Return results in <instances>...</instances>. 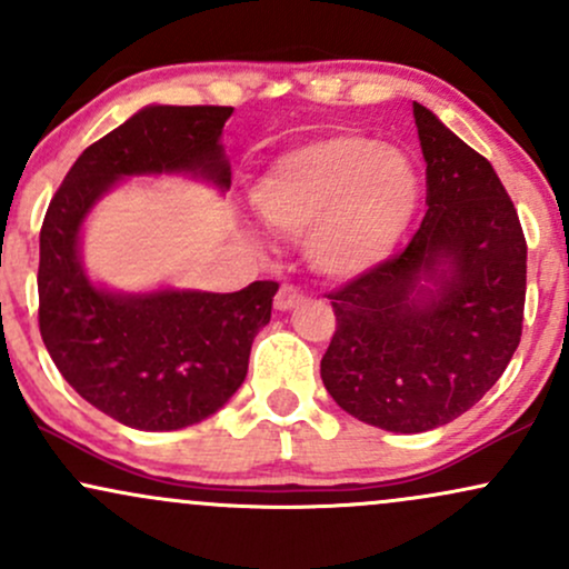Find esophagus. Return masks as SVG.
<instances>
[{
    "instance_id": "esophagus-1",
    "label": "esophagus",
    "mask_w": 569,
    "mask_h": 569,
    "mask_svg": "<svg viewBox=\"0 0 569 569\" xmlns=\"http://www.w3.org/2000/svg\"><path fill=\"white\" fill-rule=\"evenodd\" d=\"M302 299L305 297H302V291H299V289H293V286H280L278 293H276V310L289 312L299 302H302Z\"/></svg>"
}]
</instances>
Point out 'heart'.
Listing matches in <instances>:
<instances>
[{
    "label": "heart",
    "mask_w": 569,
    "mask_h": 569,
    "mask_svg": "<svg viewBox=\"0 0 569 569\" xmlns=\"http://www.w3.org/2000/svg\"><path fill=\"white\" fill-rule=\"evenodd\" d=\"M257 213L286 238H303L323 278L375 270L407 234L420 173L407 152L358 133H326L278 154L251 189Z\"/></svg>",
    "instance_id": "heart-1"
}]
</instances>
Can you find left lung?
I'll return each instance as SVG.
<instances>
[{
    "label": "left lung",
    "mask_w": 569,
    "mask_h": 569,
    "mask_svg": "<svg viewBox=\"0 0 569 569\" xmlns=\"http://www.w3.org/2000/svg\"><path fill=\"white\" fill-rule=\"evenodd\" d=\"M428 213L409 246L350 280L321 361L348 415L393 433L457 420L500 380L519 348L527 243L498 173L415 103Z\"/></svg>",
    "instance_id": "8db88e82"
}]
</instances>
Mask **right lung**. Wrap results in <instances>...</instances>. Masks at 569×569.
Segmentation results:
<instances>
[{
    "label": "right lung",
    "instance_id": "obj_1",
    "mask_svg": "<svg viewBox=\"0 0 569 569\" xmlns=\"http://www.w3.org/2000/svg\"><path fill=\"white\" fill-rule=\"evenodd\" d=\"M232 107L152 103L90 143L58 187L39 232V331L71 388L136 430L206 420L246 380L251 342L270 323L276 280L232 293L160 286L126 293L93 283L82 227L133 176H192L227 192L221 128Z\"/></svg>",
    "mask_w": 569,
    "mask_h": 569
}]
</instances>
